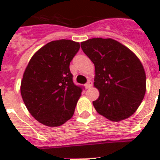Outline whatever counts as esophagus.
I'll list each match as a JSON object with an SVG mask.
<instances>
[{"label": "esophagus", "instance_id": "34e87169", "mask_svg": "<svg viewBox=\"0 0 160 160\" xmlns=\"http://www.w3.org/2000/svg\"><path fill=\"white\" fill-rule=\"evenodd\" d=\"M91 85H92V83H91V81H88V82L85 85V87L86 88V89H90V88L91 87Z\"/></svg>", "mask_w": 160, "mask_h": 160}]
</instances>
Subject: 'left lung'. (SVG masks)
Returning <instances> with one entry per match:
<instances>
[{
  "mask_svg": "<svg viewBox=\"0 0 160 160\" xmlns=\"http://www.w3.org/2000/svg\"><path fill=\"white\" fill-rule=\"evenodd\" d=\"M80 46L95 65L94 86L100 92L93 101L96 111L114 122L131 116L146 91V75L139 58L111 38H92Z\"/></svg>",
  "mask_w": 160,
  "mask_h": 160,
  "instance_id": "8db88e82",
  "label": "left lung"
}]
</instances>
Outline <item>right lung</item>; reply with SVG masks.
<instances>
[{"mask_svg": "<svg viewBox=\"0 0 160 160\" xmlns=\"http://www.w3.org/2000/svg\"><path fill=\"white\" fill-rule=\"evenodd\" d=\"M80 50L70 40L49 42L26 66L21 94L28 111L44 125L57 127L73 116L82 89L73 83L70 63Z\"/></svg>", "mask_w": 160, "mask_h": 160, "instance_id": "right-lung-1", "label": "right lung"}]
</instances>
